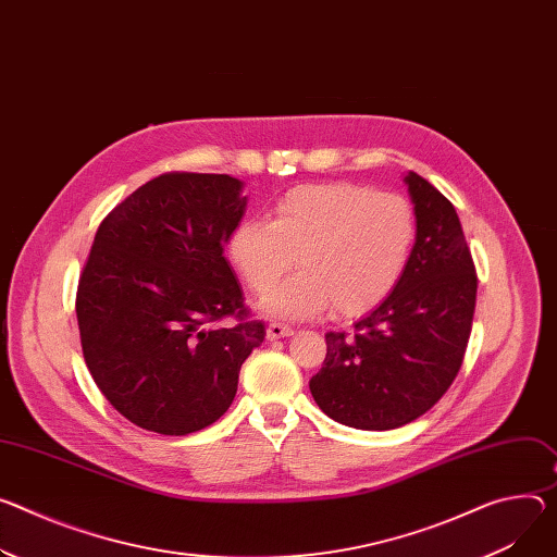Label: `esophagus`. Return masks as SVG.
<instances>
[{"label": "esophagus", "mask_w": 557, "mask_h": 557, "mask_svg": "<svg viewBox=\"0 0 557 557\" xmlns=\"http://www.w3.org/2000/svg\"><path fill=\"white\" fill-rule=\"evenodd\" d=\"M288 335H293V329L290 326H284V324H277V322H273V324H269V329H267V339H280V337H288Z\"/></svg>", "instance_id": "esophagus-1"}]
</instances>
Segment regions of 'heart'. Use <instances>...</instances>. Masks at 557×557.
<instances>
[{
    "mask_svg": "<svg viewBox=\"0 0 557 557\" xmlns=\"http://www.w3.org/2000/svg\"><path fill=\"white\" fill-rule=\"evenodd\" d=\"M416 242L411 205L395 193L329 182L290 188L273 220H244L228 237V258L258 295L301 269L264 299V313L307 320L335 307L358 318L395 290Z\"/></svg>",
    "mask_w": 557,
    "mask_h": 557,
    "instance_id": "1",
    "label": "heart"
}]
</instances>
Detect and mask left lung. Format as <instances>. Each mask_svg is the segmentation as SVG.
Returning a JSON list of instances; mask_svg holds the SVG:
<instances>
[{"label": "left lung", "instance_id": "left-lung-1", "mask_svg": "<svg viewBox=\"0 0 557 557\" xmlns=\"http://www.w3.org/2000/svg\"><path fill=\"white\" fill-rule=\"evenodd\" d=\"M416 244L395 290L356 322L326 333V358L309 382L335 422L388 431L424 416L458 375L475 311L478 275L450 201L424 177L404 175Z\"/></svg>", "mask_w": 557, "mask_h": 557}]
</instances>
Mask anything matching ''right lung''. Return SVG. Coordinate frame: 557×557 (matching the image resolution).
<instances>
[{
    "label": "right lung",
    "instance_id": "right-lung-1",
    "mask_svg": "<svg viewBox=\"0 0 557 557\" xmlns=\"http://www.w3.org/2000/svg\"><path fill=\"white\" fill-rule=\"evenodd\" d=\"M244 182L166 173L139 186L99 224L77 286L86 367L133 424L188 435L220 420L239 369L264 342L244 315V293L224 258L248 197Z\"/></svg>",
    "mask_w": 557,
    "mask_h": 557
}]
</instances>
